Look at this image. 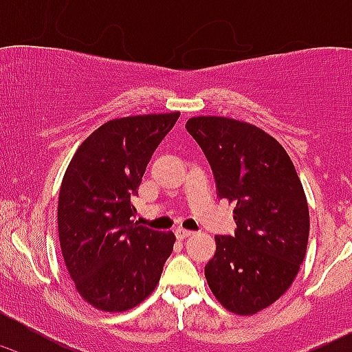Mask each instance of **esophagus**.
Wrapping results in <instances>:
<instances>
[{"instance_id":"1","label":"esophagus","mask_w":352,"mask_h":352,"mask_svg":"<svg viewBox=\"0 0 352 352\" xmlns=\"http://www.w3.org/2000/svg\"><path fill=\"white\" fill-rule=\"evenodd\" d=\"M190 235H192V232H189V230H186V228H177L175 230V236L179 240L187 239V236H190Z\"/></svg>"}]
</instances>
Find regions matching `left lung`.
<instances>
[{"instance_id": "1", "label": "left lung", "mask_w": 352, "mask_h": 352, "mask_svg": "<svg viewBox=\"0 0 352 352\" xmlns=\"http://www.w3.org/2000/svg\"><path fill=\"white\" fill-rule=\"evenodd\" d=\"M186 127L211 165L218 197L235 202V235L216 236L206 279L226 310L254 315L286 293L307 254L303 187L285 148L258 127L216 116Z\"/></svg>"}]
</instances>
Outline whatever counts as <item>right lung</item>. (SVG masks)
Returning a JSON list of instances; mask_svg holds the SVG:
<instances>
[{
	"label": "right lung",
	"instance_id": "1",
	"mask_svg": "<svg viewBox=\"0 0 352 352\" xmlns=\"http://www.w3.org/2000/svg\"><path fill=\"white\" fill-rule=\"evenodd\" d=\"M180 112L113 119L81 143L58 204L59 243L78 293L104 311L150 296L175 243L172 232L134 223L144 170Z\"/></svg>",
	"mask_w": 352,
	"mask_h": 352
}]
</instances>
